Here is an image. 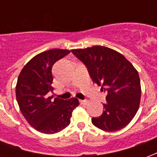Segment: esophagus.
<instances>
[{
    "label": "esophagus",
    "mask_w": 157,
    "mask_h": 157,
    "mask_svg": "<svg viewBox=\"0 0 157 157\" xmlns=\"http://www.w3.org/2000/svg\"><path fill=\"white\" fill-rule=\"evenodd\" d=\"M80 102H81L82 104H86V103L87 102V101H86V100H80Z\"/></svg>",
    "instance_id": "obj_1"
}]
</instances>
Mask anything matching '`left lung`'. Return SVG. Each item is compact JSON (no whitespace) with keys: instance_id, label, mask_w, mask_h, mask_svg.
Instances as JSON below:
<instances>
[{"instance_id":"left-lung-1","label":"left lung","mask_w":157,"mask_h":157,"mask_svg":"<svg viewBox=\"0 0 157 157\" xmlns=\"http://www.w3.org/2000/svg\"><path fill=\"white\" fill-rule=\"evenodd\" d=\"M89 75L107 93L102 114L92 118L97 128L113 132L124 128L138 111L141 88L138 71L124 56L104 46L72 49Z\"/></svg>"}]
</instances>
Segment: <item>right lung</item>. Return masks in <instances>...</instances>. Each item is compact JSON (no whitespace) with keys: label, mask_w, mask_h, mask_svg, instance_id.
Returning a JSON list of instances; mask_svg holds the SVG:
<instances>
[{"label":"right lung","mask_w":157,"mask_h":157,"mask_svg":"<svg viewBox=\"0 0 157 157\" xmlns=\"http://www.w3.org/2000/svg\"><path fill=\"white\" fill-rule=\"evenodd\" d=\"M71 51L54 48L42 52L29 60L19 74L16 97L22 115L29 124L44 134H55L66 128L77 98L69 100L48 97L53 92L52 67Z\"/></svg>","instance_id":"right-lung-1"}]
</instances>
